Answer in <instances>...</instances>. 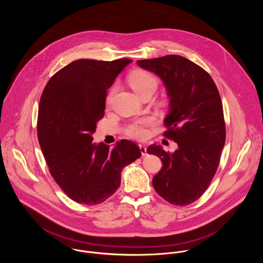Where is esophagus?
<instances>
[{
	"label": "esophagus",
	"mask_w": 263,
	"mask_h": 263,
	"mask_svg": "<svg viewBox=\"0 0 263 263\" xmlns=\"http://www.w3.org/2000/svg\"><path fill=\"white\" fill-rule=\"evenodd\" d=\"M139 148H140V150H141V153H142L143 156H146V155H147V148H146V146H144V145H139Z\"/></svg>",
	"instance_id": "1"
}]
</instances>
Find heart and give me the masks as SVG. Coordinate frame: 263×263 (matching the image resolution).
<instances>
[{"label":"heart","instance_id":"obj_1","mask_svg":"<svg viewBox=\"0 0 263 263\" xmlns=\"http://www.w3.org/2000/svg\"><path fill=\"white\" fill-rule=\"evenodd\" d=\"M128 82L132 86V88L140 95L147 92H154L158 86V80L154 75H152L147 71L138 70L133 72L128 77ZM115 92V87H112L109 91L106 102L109 104L112 100L113 95ZM155 122V118L153 116H144L141 118H138L132 122H129L125 128L124 133L127 137L136 140H144L148 137L149 130L148 127L151 126Z\"/></svg>","mask_w":263,"mask_h":263}]
</instances>
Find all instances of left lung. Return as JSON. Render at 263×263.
Returning a JSON list of instances; mask_svg holds the SVG:
<instances>
[{
	"label": "left lung",
	"mask_w": 263,
	"mask_h": 263,
	"mask_svg": "<svg viewBox=\"0 0 263 263\" xmlns=\"http://www.w3.org/2000/svg\"><path fill=\"white\" fill-rule=\"evenodd\" d=\"M137 64L164 83L170 99L164 119L168 130L164 136L178 146L173 153L155 144L149 146L147 152L158 156L163 164L153 177V186L168 202L187 205L209 187L225 145L218 88L202 68L180 55L169 54Z\"/></svg>",
	"instance_id": "8db88e82"
}]
</instances>
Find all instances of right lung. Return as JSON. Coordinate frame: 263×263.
<instances>
[{"mask_svg": "<svg viewBox=\"0 0 263 263\" xmlns=\"http://www.w3.org/2000/svg\"><path fill=\"white\" fill-rule=\"evenodd\" d=\"M132 62L78 60L52 76L42 92L38 142L54 181L78 203L106 200L119 187L122 169L141 157L127 140L113 149L92 143L104 116L107 89Z\"/></svg>", "mask_w": 263, "mask_h": 263, "instance_id": "1", "label": "right lung"}]
</instances>
